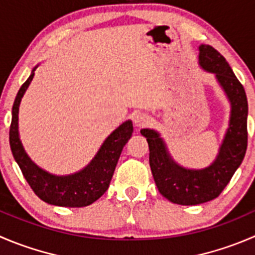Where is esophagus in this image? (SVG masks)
<instances>
[{"label":"esophagus","instance_id":"34e87169","mask_svg":"<svg viewBox=\"0 0 255 255\" xmlns=\"http://www.w3.org/2000/svg\"><path fill=\"white\" fill-rule=\"evenodd\" d=\"M132 120L137 128L145 127V126L148 125V122H149V117H148L145 113H142V112H135L134 115L132 116Z\"/></svg>","mask_w":255,"mask_h":255}]
</instances>
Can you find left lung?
Here are the masks:
<instances>
[{"label":"left lung","instance_id":"obj_1","mask_svg":"<svg viewBox=\"0 0 255 255\" xmlns=\"http://www.w3.org/2000/svg\"><path fill=\"white\" fill-rule=\"evenodd\" d=\"M199 66L216 75L231 102V118L217 158L203 169H188L173 160L164 140L154 129L140 130L149 147V165L159 193L182 206H196L217 198L242 164L248 144V101L244 87L223 56L209 44L199 46Z\"/></svg>","mask_w":255,"mask_h":255}]
</instances>
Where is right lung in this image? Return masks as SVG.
Wrapping results in <instances>:
<instances>
[{
    "mask_svg": "<svg viewBox=\"0 0 255 255\" xmlns=\"http://www.w3.org/2000/svg\"><path fill=\"white\" fill-rule=\"evenodd\" d=\"M32 70L26 82L21 86L12 107V121L9 127V145L14 160L22 174L28 182L36 196L48 204L59 207L80 208L92 204L105 194L110 187L123 147L133 133L132 121H126L116 128L101 145L90 164L82 170L68 175H54L34 164L24 152L18 134V110L24 92L28 88L34 71Z\"/></svg>",
    "mask_w": 255,
    "mask_h": 255,
    "instance_id": "right-lung-1",
    "label": "right lung"
}]
</instances>
